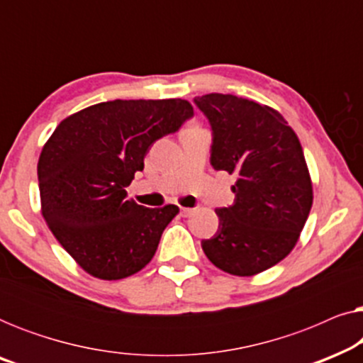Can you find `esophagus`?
I'll use <instances>...</instances> for the list:
<instances>
[{
	"mask_svg": "<svg viewBox=\"0 0 363 363\" xmlns=\"http://www.w3.org/2000/svg\"><path fill=\"white\" fill-rule=\"evenodd\" d=\"M180 213H182L183 218H188V216H191L193 213H195V210H193V208H180Z\"/></svg>",
	"mask_w": 363,
	"mask_h": 363,
	"instance_id": "34e87169",
	"label": "esophagus"
}]
</instances>
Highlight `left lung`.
Returning <instances> with one entry per match:
<instances>
[{"label":"left lung","mask_w":363,"mask_h":363,"mask_svg":"<svg viewBox=\"0 0 363 363\" xmlns=\"http://www.w3.org/2000/svg\"><path fill=\"white\" fill-rule=\"evenodd\" d=\"M195 104L213 130L211 165L236 175L235 203L201 247L218 269L255 276L294 250L312 208V180L296 132L276 108L231 94Z\"/></svg>","instance_id":"obj_1"}]
</instances>
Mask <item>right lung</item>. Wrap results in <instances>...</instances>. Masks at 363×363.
I'll use <instances>...</instances> for the list:
<instances>
[{
	"label": "right lung",
	"mask_w": 363,
	"mask_h": 363,
	"mask_svg": "<svg viewBox=\"0 0 363 363\" xmlns=\"http://www.w3.org/2000/svg\"><path fill=\"white\" fill-rule=\"evenodd\" d=\"M193 107L183 99L108 101L64 118L38 162L41 213L87 274L117 281L143 269L178 206L145 208L125 188L148 147L177 132Z\"/></svg>",
	"instance_id": "right-lung-1"
}]
</instances>
